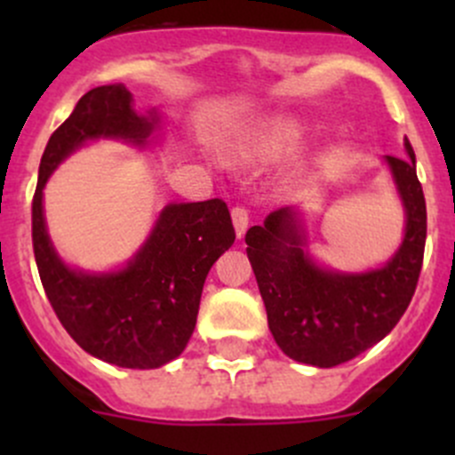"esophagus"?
I'll use <instances>...</instances> for the list:
<instances>
[{
    "label": "esophagus",
    "mask_w": 455,
    "mask_h": 455,
    "mask_svg": "<svg viewBox=\"0 0 455 455\" xmlns=\"http://www.w3.org/2000/svg\"><path fill=\"white\" fill-rule=\"evenodd\" d=\"M231 218H233V227H235V235L242 237L249 228V211L244 206H233L231 211Z\"/></svg>",
    "instance_id": "1"
}]
</instances>
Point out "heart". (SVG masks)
Returning <instances> with one entry per match:
<instances>
[{
    "mask_svg": "<svg viewBox=\"0 0 455 455\" xmlns=\"http://www.w3.org/2000/svg\"><path fill=\"white\" fill-rule=\"evenodd\" d=\"M301 136H304V125L299 121L286 118V121L275 123L268 134H266L264 151L270 156L288 154V151H292L299 145Z\"/></svg>",
    "mask_w": 455,
    "mask_h": 455,
    "instance_id": "b5f03b06",
    "label": "heart"
}]
</instances>
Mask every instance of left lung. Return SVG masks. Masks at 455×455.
<instances>
[{
    "label": "left lung",
    "instance_id": "8db88e82",
    "mask_svg": "<svg viewBox=\"0 0 455 455\" xmlns=\"http://www.w3.org/2000/svg\"><path fill=\"white\" fill-rule=\"evenodd\" d=\"M405 151V158L385 156L405 211V235L380 268L339 273L316 264L292 206L273 211L246 233L268 328L291 359L315 368L346 363L392 332L410 306L423 266L427 206L407 139Z\"/></svg>",
    "mask_w": 455,
    "mask_h": 455
}]
</instances>
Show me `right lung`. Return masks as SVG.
Listing matches in <instances>:
<instances>
[{
    "mask_svg": "<svg viewBox=\"0 0 455 455\" xmlns=\"http://www.w3.org/2000/svg\"><path fill=\"white\" fill-rule=\"evenodd\" d=\"M158 127V112H136L123 84L94 87L50 136L32 198V246L50 306L87 355L118 368L154 370L182 355L194 334L206 275L235 242L227 202H172L123 268L87 273L54 251L45 228L44 187L85 142L109 139L147 147Z\"/></svg>",
    "mask_w": 455,
    "mask_h": 455,
    "instance_id": "right-lung-1",
    "label": "right lung"
}]
</instances>
